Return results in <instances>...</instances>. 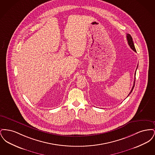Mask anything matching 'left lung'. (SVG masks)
Returning a JSON list of instances; mask_svg holds the SVG:
<instances>
[{
  "label": "left lung",
  "instance_id": "1",
  "mask_svg": "<svg viewBox=\"0 0 155 155\" xmlns=\"http://www.w3.org/2000/svg\"><path fill=\"white\" fill-rule=\"evenodd\" d=\"M127 41H128V44L129 45V46H130V48L133 49L134 52H137L136 49H135V46H134V42H133V38H132V37H131V36L129 34H127ZM138 67V66L137 67V70ZM135 75H136V71H135V80H134V85H133V88L131 89V92H130V94H128V96H129L130 94L132 92L133 89L134 88V86H135Z\"/></svg>",
  "mask_w": 155,
  "mask_h": 155
}]
</instances>
